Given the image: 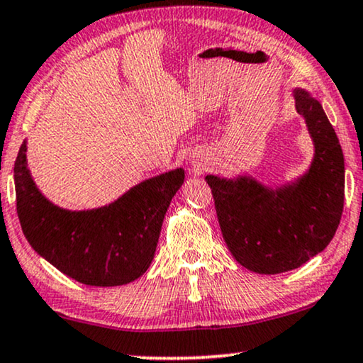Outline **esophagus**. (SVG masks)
<instances>
[{"mask_svg":"<svg viewBox=\"0 0 363 363\" xmlns=\"http://www.w3.org/2000/svg\"><path fill=\"white\" fill-rule=\"evenodd\" d=\"M197 171H199V169H197Z\"/></svg>","mask_w":363,"mask_h":363,"instance_id":"esophagus-1","label":"esophagus"}]
</instances>
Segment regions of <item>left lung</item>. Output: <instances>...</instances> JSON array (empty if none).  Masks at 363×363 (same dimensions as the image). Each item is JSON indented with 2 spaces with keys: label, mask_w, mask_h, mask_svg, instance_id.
Listing matches in <instances>:
<instances>
[{
  "label": "left lung",
  "mask_w": 363,
  "mask_h": 363,
  "mask_svg": "<svg viewBox=\"0 0 363 363\" xmlns=\"http://www.w3.org/2000/svg\"><path fill=\"white\" fill-rule=\"evenodd\" d=\"M315 147L308 171L292 184L270 189L252 177L206 176L230 254L257 274L301 267L335 235L344 211L345 167L339 138L322 104L294 89Z\"/></svg>",
  "instance_id": "1"
}]
</instances>
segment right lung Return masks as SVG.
I'll return each mask as SVG.
<instances>
[{"mask_svg":"<svg viewBox=\"0 0 363 363\" xmlns=\"http://www.w3.org/2000/svg\"><path fill=\"white\" fill-rule=\"evenodd\" d=\"M184 182V169L146 179L109 206L61 209L31 179L26 141L14 161L16 211L24 238L67 277L96 287L133 282L154 259L164 216Z\"/></svg>","mask_w":363,"mask_h":363,"instance_id":"obj_1","label":"right lung"}]
</instances>
